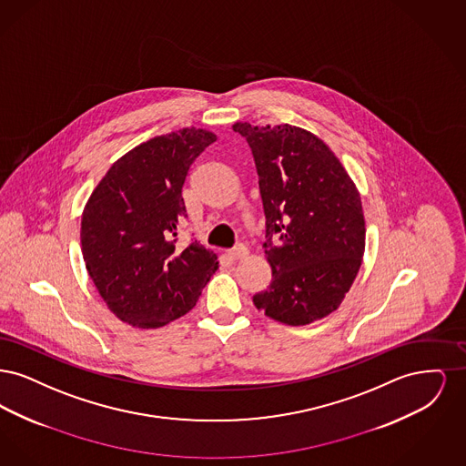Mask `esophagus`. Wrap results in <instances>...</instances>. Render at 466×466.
<instances>
[{"instance_id":"obj_1","label":"esophagus","mask_w":466,"mask_h":466,"mask_svg":"<svg viewBox=\"0 0 466 466\" xmlns=\"http://www.w3.org/2000/svg\"><path fill=\"white\" fill-rule=\"evenodd\" d=\"M244 257H248V248L244 244H238L228 251L230 260H241Z\"/></svg>"}]
</instances>
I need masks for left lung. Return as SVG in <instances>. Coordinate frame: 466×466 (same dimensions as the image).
<instances>
[{
	"mask_svg": "<svg viewBox=\"0 0 466 466\" xmlns=\"http://www.w3.org/2000/svg\"><path fill=\"white\" fill-rule=\"evenodd\" d=\"M258 173L266 215L267 289L257 309L291 327L337 309L365 251V218L353 179L314 134L283 126L236 122Z\"/></svg>",
	"mask_w": 466,
	"mask_h": 466,
	"instance_id": "left-lung-1",
	"label": "left lung"
}]
</instances>
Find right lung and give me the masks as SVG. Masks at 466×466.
Returning <instances> with one entry per match:
<instances>
[{
    "label": "right lung",
    "instance_id": "1",
    "mask_svg": "<svg viewBox=\"0 0 466 466\" xmlns=\"http://www.w3.org/2000/svg\"><path fill=\"white\" fill-rule=\"evenodd\" d=\"M217 141L185 127L120 157L90 194L82 253L108 309L136 329H158L187 314L218 268L198 241L177 249L187 218L181 188L192 162Z\"/></svg>",
    "mask_w": 466,
    "mask_h": 466
}]
</instances>
